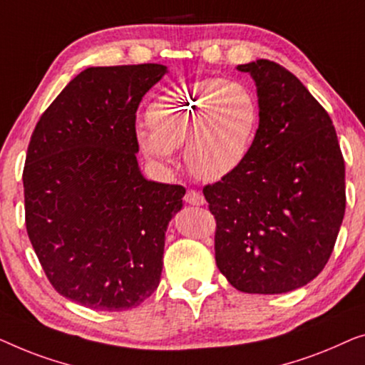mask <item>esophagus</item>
Masks as SVG:
<instances>
[{"label":"esophagus","mask_w":365,"mask_h":365,"mask_svg":"<svg viewBox=\"0 0 365 365\" xmlns=\"http://www.w3.org/2000/svg\"><path fill=\"white\" fill-rule=\"evenodd\" d=\"M185 202H187L188 205H203L205 203V197L200 192H197V190L190 188L187 190V193H185Z\"/></svg>","instance_id":"1"}]
</instances>
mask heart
I'll return each mask as SVG.
<instances>
[{"mask_svg": "<svg viewBox=\"0 0 365 365\" xmlns=\"http://www.w3.org/2000/svg\"><path fill=\"white\" fill-rule=\"evenodd\" d=\"M138 143L148 157L170 160L183 147L187 168L202 180H222L243 165L259 125L253 92L238 81L200 79L177 86L147 107Z\"/></svg>", "mask_w": 365, "mask_h": 365, "instance_id": "obj_1", "label": "heart"}]
</instances>
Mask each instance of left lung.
Instances as JSON below:
<instances>
[{
  "label": "left lung",
  "mask_w": 365,
  "mask_h": 365,
  "mask_svg": "<svg viewBox=\"0 0 365 365\" xmlns=\"http://www.w3.org/2000/svg\"><path fill=\"white\" fill-rule=\"evenodd\" d=\"M258 87L259 127L248 158L205 185L215 259L230 284L281 294L324 269L346 212V165L329 114L268 59L238 66Z\"/></svg>",
  "instance_id": "left-lung-1"
}]
</instances>
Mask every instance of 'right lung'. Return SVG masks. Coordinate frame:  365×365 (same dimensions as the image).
<instances>
[{
  "label": "right lung",
  "mask_w": 365,
  "mask_h": 365,
  "mask_svg": "<svg viewBox=\"0 0 365 365\" xmlns=\"http://www.w3.org/2000/svg\"><path fill=\"white\" fill-rule=\"evenodd\" d=\"M165 73L162 64L82 71L31 135V245L54 289L91 309H132L160 283L167 225L185 188L142 177L135 112Z\"/></svg>",
  "instance_id": "add662e5"
}]
</instances>
